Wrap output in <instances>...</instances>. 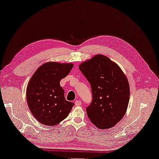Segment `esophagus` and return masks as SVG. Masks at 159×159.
<instances>
[{
    "label": "esophagus",
    "instance_id": "esophagus-1",
    "mask_svg": "<svg viewBox=\"0 0 159 159\" xmlns=\"http://www.w3.org/2000/svg\"><path fill=\"white\" fill-rule=\"evenodd\" d=\"M75 105H77V106H80L81 105V101H79V100H77L75 101Z\"/></svg>",
    "mask_w": 159,
    "mask_h": 159
}]
</instances>
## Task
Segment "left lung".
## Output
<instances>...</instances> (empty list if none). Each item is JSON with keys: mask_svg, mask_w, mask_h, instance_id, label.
<instances>
[{"mask_svg": "<svg viewBox=\"0 0 159 159\" xmlns=\"http://www.w3.org/2000/svg\"><path fill=\"white\" fill-rule=\"evenodd\" d=\"M79 68L91 87L92 101L86 108L91 122L99 129L113 127L128 108L129 86L126 77L116 64L101 54L81 64Z\"/></svg>", "mask_w": 159, "mask_h": 159, "instance_id": "1", "label": "left lung"}]
</instances>
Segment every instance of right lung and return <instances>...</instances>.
I'll list each match as a JSON object with an SVG mask.
<instances>
[{"instance_id":"obj_1","label":"right lung","mask_w":159,"mask_h":159,"mask_svg":"<svg viewBox=\"0 0 159 159\" xmlns=\"http://www.w3.org/2000/svg\"><path fill=\"white\" fill-rule=\"evenodd\" d=\"M72 64L47 62L33 75L26 91L27 105L40 123L55 125L68 116L74 104L65 99L60 81L73 68Z\"/></svg>"}]
</instances>
